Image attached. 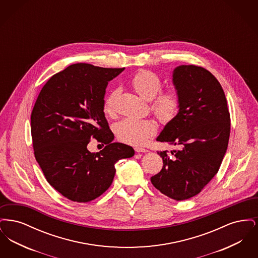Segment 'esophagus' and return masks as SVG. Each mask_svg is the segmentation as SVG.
I'll return each instance as SVG.
<instances>
[{
	"label": "esophagus",
	"instance_id": "obj_1",
	"mask_svg": "<svg viewBox=\"0 0 258 258\" xmlns=\"http://www.w3.org/2000/svg\"><path fill=\"white\" fill-rule=\"evenodd\" d=\"M135 150L136 153H146V152H148V150L141 147H135Z\"/></svg>",
	"mask_w": 258,
	"mask_h": 258
}]
</instances>
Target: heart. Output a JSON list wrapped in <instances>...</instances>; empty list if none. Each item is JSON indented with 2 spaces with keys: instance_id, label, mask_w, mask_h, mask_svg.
Segmentation results:
<instances>
[{
  "instance_id": "1",
  "label": "heart",
  "mask_w": 258,
  "mask_h": 258,
  "mask_svg": "<svg viewBox=\"0 0 258 258\" xmlns=\"http://www.w3.org/2000/svg\"><path fill=\"white\" fill-rule=\"evenodd\" d=\"M132 86L142 98L152 100L151 110L161 123L172 122L178 115L181 107V98L175 89L160 92L162 81L160 76L151 71H140L132 79ZM119 90H114L105 99L104 112L108 116L117 114V99ZM158 125L150 119L124 118L114 126L116 136L124 143L141 146L148 139L156 135Z\"/></svg>"
}]
</instances>
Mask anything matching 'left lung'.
<instances>
[{"label":"left lung","mask_w":258,"mask_h":258,"mask_svg":"<svg viewBox=\"0 0 258 258\" xmlns=\"http://www.w3.org/2000/svg\"><path fill=\"white\" fill-rule=\"evenodd\" d=\"M173 83L181 107L157 140L180 149L158 152L163 165L151 182L161 194L182 201L198 195L219 171L228 146L230 114L222 87L207 70L179 66Z\"/></svg>","instance_id":"obj_1"}]
</instances>
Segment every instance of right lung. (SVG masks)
I'll list each match as a JSON object with an SVG mask.
<instances>
[{
  "label": "right lung",
  "mask_w": 258,
  "mask_h": 258,
  "mask_svg": "<svg viewBox=\"0 0 258 258\" xmlns=\"http://www.w3.org/2000/svg\"><path fill=\"white\" fill-rule=\"evenodd\" d=\"M123 69L74 63L54 74L42 87L31 115L35 157L45 179L62 197L85 203L110 186L115 163L135 155L114 142L105 119L104 94L108 81ZM91 138L104 143L100 152L87 149Z\"/></svg>",
  "instance_id": "add662e5"
}]
</instances>
